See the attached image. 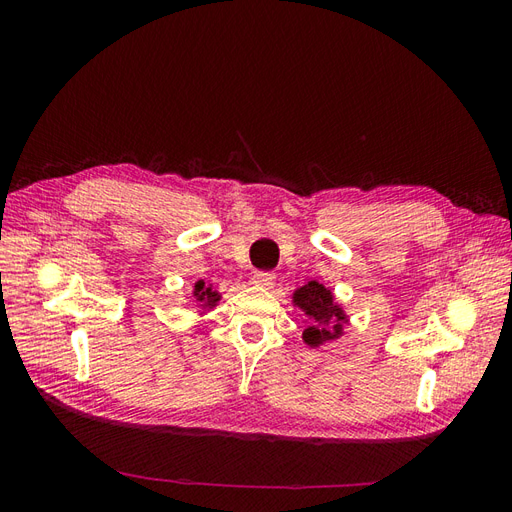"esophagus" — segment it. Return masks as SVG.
Segmentation results:
<instances>
[{"mask_svg": "<svg viewBox=\"0 0 512 512\" xmlns=\"http://www.w3.org/2000/svg\"><path fill=\"white\" fill-rule=\"evenodd\" d=\"M252 282L256 286H262V288H271L275 284V275L271 271H256L254 277H252Z\"/></svg>", "mask_w": 512, "mask_h": 512, "instance_id": "1", "label": "esophagus"}]
</instances>
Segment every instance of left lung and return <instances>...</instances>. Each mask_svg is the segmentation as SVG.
<instances>
[{
    "instance_id": "left-lung-1",
    "label": "left lung",
    "mask_w": 512,
    "mask_h": 512,
    "mask_svg": "<svg viewBox=\"0 0 512 512\" xmlns=\"http://www.w3.org/2000/svg\"><path fill=\"white\" fill-rule=\"evenodd\" d=\"M292 303L314 322L312 327H307L303 331V339L307 346L318 348L320 344H327L331 339H337L344 333V324L348 322V316L342 305L335 303L333 292L324 284H318L316 280L307 282L305 286L294 290Z\"/></svg>"
}]
</instances>
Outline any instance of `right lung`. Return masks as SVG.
Wrapping results in <instances>:
<instances>
[{
  "label": "right lung",
  "mask_w": 512,
  "mask_h": 512,
  "mask_svg": "<svg viewBox=\"0 0 512 512\" xmlns=\"http://www.w3.org/2000/svg\"><path fill=\"white\" fill-rule=\"evenodd\" d=\"M194 299L203 309H213L220 301V292H215L211 286H205L203 280L194 284Z\"/></svg>",
  "instance_id": "right-lung-1"
}]
</instances>
